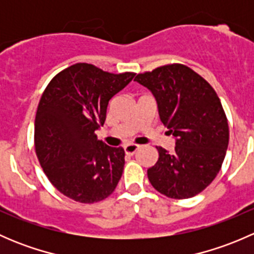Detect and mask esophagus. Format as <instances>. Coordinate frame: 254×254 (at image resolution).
<instances>
[{
  "mask_svg": "<svg viewBox=\"0 0 254 254\" xmlns=\"http://www.w3.org/2000/svg\"><path fill=\"white\" fill-rule=\"evenodd\" d=\"M140 148L139 145H135V143H127V145L124 146V151L127 155H134L137 150Z\"/></svg>",
  "mask_w": 254,
  "mask_h": 254,
  "instance_id": "obj_1",
  "label": "esophagus"
}]
</instances>
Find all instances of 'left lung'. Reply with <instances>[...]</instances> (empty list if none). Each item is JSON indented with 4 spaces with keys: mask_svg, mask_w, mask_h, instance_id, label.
<instances>
[{
    "mask_svg": "<svg viewBox=\"0 0 254 254\" xmlns=\"http://www.w3.org/2000/svg\"><path fill=\"white\" fill-rule=\"evenodd\" d=\"M134 81L155 97L160 120L176 140L173 152L157 147L148 181L168 198L196 195L219 173L229 146V124L219 97L201 76L181 64L140 73Z\"/></svg>",
    "mask_w": 254,
    "mask_h": 254,
    "instance_id": "1",
    "label": "left lung"
}]
</instances>
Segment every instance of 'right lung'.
<instances>
[{
	"mask_svg": "<svg viewBox=\"0 0 254 254\" xmlns=\"http://www.w3.org/2000/svg\"><path fill=\"white\" fill-rule=\"evenodd\" d=\"M135 73L114 75L79 63L51 79L38 106L35 151L48 179L75 201H101L114 191L125 152L97 140L109 101Z\"/></svg>",
	"mask_w": 254,
	"mask_h": 254,
	"instance_id": "right-lung-1",
	"label": "right lung"
}]
</instances>
